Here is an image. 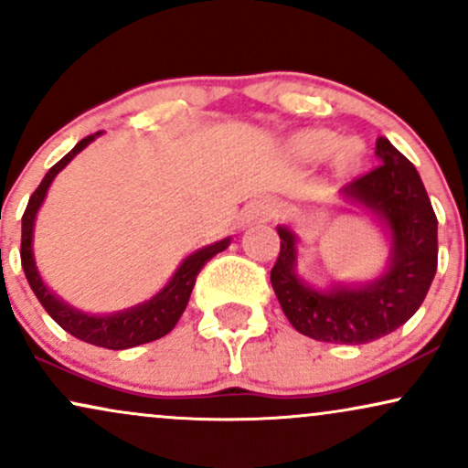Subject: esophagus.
Here are the masks:
<instances>
[{
  "instance_id": "obj_1",
  "label": "esophagus",
  "mask_w": 468,
  "mask_h": 468,
  "mask_svg": "<svg viewBox=\"0 0 468 468\" xmlns=\"http://www.w3.org/2000/svg\"><path fill=\"white\" fill-rule=\"evenodd\" d=\"M278 212H280V206L275 204V199L264 197L247 206L245 217L247 221H269V218L278 217Z\"/></svg>"
}]
</instances>
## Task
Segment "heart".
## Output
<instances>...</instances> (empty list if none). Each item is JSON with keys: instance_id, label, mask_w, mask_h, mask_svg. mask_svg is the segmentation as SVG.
<instances>
[{"instance_id": "heart-1", "label": "heart", "mask_w": 468, "mask_h": 468, "mask_svg": "<svg viewBox=\"0 0 468 468\" xmlns=\"http://www.w3.org/2000/svg\"><path fill=\"white\" fill-rule=\"evenodd\" d=\"M334 143H336V138H334L332 132L313 130V132H303V134H299L295 141H292V149H295L299 158L310 160V163H313V160H321L323 155L330 154ZM360 155H362V145L357 141H343L336 147V163L338 166H343V169H351V166H356L360 163Z\"/></svg>"}]
</instances>
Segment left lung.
Listing matches in <instances>:
<instances>
[{"label": "left lung", "instance_id": "obj_1", "mask_svg": "<svg viewBox=\"0 0 468 468\" xmlns=\"http://www.w3.org/2000/svg\"><path fill=\"white\" fill-rule=\"evenodd\" d=\"M378 165L340 188L347 204L368 207L390 234L388 267L362 286L319 291L297 275V236L278 228L271 269L278 302L297 332L323 343L365 345L395 332L428 295L438 267V221L419 171L388 138L375 143Z\"/></svg>", "mask_w": 468, "mask_h": 468}]
</instances>
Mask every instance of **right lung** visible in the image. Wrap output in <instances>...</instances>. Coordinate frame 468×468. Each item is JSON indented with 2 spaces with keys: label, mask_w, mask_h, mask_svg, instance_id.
Masks as SVG:
<instances>
[{
  "label": "right lung",
  "mask_w": 468,
  "mask_h": 468,
  "mask_svg": "<svg viewBox=\"0 0 468 468\" xmlns=\"http://www.w3.org/2000/svg\"><path fill=\"white\" fill-rule=\"evenodd\" d=\"M100 134L101 132L82 138L65 158L58 160V163L45 173L43 182H40L38 188L32 193L21 218V267L26 271V278L30 282L34 295H37L38 302L43 303V308L48 310V314L62 327V330L69 332L75 338L84 340V343L97 345V347L103 349H130L136 347V345H145L152 343V340L163 338L176 327V323L180 321L182 313L186 310L190 292H193L195 280H197L201 267H204L212 256H217L218 251L228 250L229 239H223L215 245H207L204 250L190 253L186 261L177 267L176 273H173V278L166 282L163 291L155 292L149 302L134 305V308L121 310V313L112 314H86L82 310H75L73 305L62 302L60 297H56L54 292L45 286V282L40 280L37 262H34V221H37V212L38 207L43 206L45 195H48L54 177Z\"/></svg>",
  "instance_id": "right-lung-1"
}]
</instances>
